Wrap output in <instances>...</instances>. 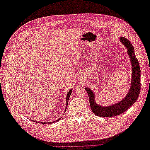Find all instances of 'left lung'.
Masks as SVG:
<instances>
[{"label":"left lung","mask_w":150,"mask_h":150,"mask_svg":"<svg viewBox=\"0 0 150 150\" xmlns=\"http://www.w3.org/2000/svg\"><path fill=\"white\" fill-rule=\"evenodd\" d=\"M120 40L128 49L127 52L132 62V79L131 88L125 98L120 101L119 103L109 106V107H102L96 103L93 91L88 87H86L85 90L89 97L90 108L93 113L98 117H112L123 113L135 103L139 95L140 89H141V83H140L141 70H140L139 62L134 54V48L132 43L126 38L121 37Z\"/></svg>","instance_id":"left-lung-1"}]
</instances>
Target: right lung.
Here are the masks:
<instances>
[{"instance_id":"1","label":"right lung","mask_w":150,"mask_h":150,"mask_svg":"<svg viewBox=\"0 0 150 150\" xmlns=\"http://www.w3.org/2000/svg\"><path fill=\"white\" fill-rule=\"evenodd\" d=\"M71 91L72 90H70L69 91L68 94H67V105H66V108L67 107V105H68V101H69V98H70V96L71 95ZM60 120V119H59ZM59 120H57L56 121H54V122H49V123H46V122H35L36 123H43V124H50V123H54V122H58V121H59Z\"/></svg>"}]
</instances>
